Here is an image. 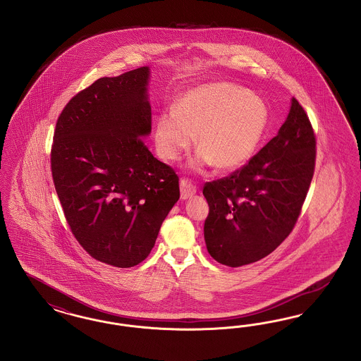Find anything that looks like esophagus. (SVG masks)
Masks as SVG:
<instances>
[{
    "instance_id": "1",
    "label": "esophagus",
    "mask_w": 361,
    "mask_h": 361,
    "mask_svg": "<svg viewBox=\"0 0 361 361\" xmlns=\"http://www.w3.org/2000/svg\"><path fill=\"white\" fill-rule=\"evenodd\" d=\"M197 192V187L194 186L190 180L180 179V198L188 200Z\"/></svg>"
}]
</instances>
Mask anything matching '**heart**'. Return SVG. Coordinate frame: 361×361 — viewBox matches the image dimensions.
I'll list each match as a JSON object with an SVG mask.
<instances>
[{
  "label": "heart",
  "instance_id": "obj_1",
  "mask_svg": "<svg viewBox=\"0 0 361 361\" xmlns=\"http://www.w3.org/2000/svg\"><path fill=\"white\" fill-rule=\"evenodd\" d=\"M173 114L157 116L154 142L163 161H176L192 143L200 152L194 169L214 163L221 171L235 170L253 155L267 124L262 99L240 85L218 81L180 94Z\"/></svg>",
  "mask_w": 361,
  "mask_h": 361
}]
</instances>
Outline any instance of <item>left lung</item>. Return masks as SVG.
I'll return each mask as SVG.
<instances>
[{
    "instance_id": "8db88e82",
    "label": "left lung",
    "mask_w": 361,
    "mask_h": 361,
    "mask_svg": "<svg viewBox=\"0 0 361 361\" xmlns=\"http://www.w3.org/2000/svg\"><path fill=\"white\" fill-rule=\"evenodd\" d=\"M316 136L292 99L285 123L265 147L226 178L207 182V252L222 265L253 264L292 233L314 174Z\"/></svg>"
}]
</instances>
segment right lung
Instances as JSON below:
<instances>
[{
    "instance_id": "1",
    "label": "right lung",
    "mask_w": 361,
    "mask_h": 361,
    "mask_svg": "<svg viewBox=\"0 0 361 361\" xmlns=\"http://www.w3.org/2000/svg\"><path fill=\"white\" fill-rule=\"evenodd\" d=\"M149 68L102 78L60 114L51 151L54 188L72 234L94 259L133 267L152 250L179 200V178L149 152Z\"/></svg>"
}]
</instances>
